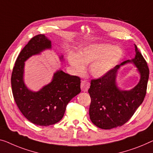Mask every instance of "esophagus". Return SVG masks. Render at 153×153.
Segmentation results:
<instances>
[{"instance_id":"esophagus-1","label":"esophagus","mask_w":153,"mask_h":153,"mask_svg":"<svg viewBox=\"0 0 153 153\" xmlns=\"http://www.w3.org/2000/svg\"><path fill=\"white\" fill-rule=\"evenodd\" d=\"M90 86V84L89 82H88L86 80H83L81 82V88L84 92H86L88 91V88H89Z\"/></svg>"}]
</instances>
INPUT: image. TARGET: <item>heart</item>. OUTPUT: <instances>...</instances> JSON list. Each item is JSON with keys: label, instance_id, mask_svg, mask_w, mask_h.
<instances>
[{"label": "heart", "instance_id": "1", "mask_svg": "<svg viewBox=\"0 0 153 153\" xmlns=\"http://www.w3.org/2000/svg\"><path fill=\"white\" fill-rule=\"evenodd\" d=\"M123 56L122 50L108 44H93L82 48L77 55L70 53L68 61L73 70L77 74L84 72L85 66L90 65L91 75L101 77L112 70Z\"/></svg>", "mask_w": 153, "mask_h": 153}]
</instances>
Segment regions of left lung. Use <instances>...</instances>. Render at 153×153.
Masks as SVG:
<instances>
[{
	"instance_id": "left-lung-1",
	"label": "left lung",
	"mask_w": 153,
	"mask_h": 153,
	"mask_svg": "<svg viewBox=\"0 0 153 153\" xmlns=\"http://www.w3.org/2000/svg\"><path fill=\"white\" fill-rule=\"evenodd\" d=\"M135 57L115 66L105 76L92 79L88 89L91 102L90 119L102 129L122 126L131 119L144 100L146 93L149 69L147 62L135 45ZM133 63L140 75L138 84L131 90H122L116 83L118 70L123 65Z\"/></svg>"
}]
</instances>
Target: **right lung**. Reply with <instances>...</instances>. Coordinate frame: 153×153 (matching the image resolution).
Instances as JSON below:
<instances>
[{
  "mask_svg": "<svg viewBox=\"0 0 153 153\" xmlns=\"http://www.w3.org/2000/svg\"><path fill=\"white\" fill-rule=\"evenodd\" d=\"M51 48V41L45 35L34 36L18 55L11 78L13 96L20 112L30 122L42 126L62 120L68 103L81 91L80 78L60 69L54 73L51 82L39 91L27 88L24 81L25 62ZM59 58L62 60V55Z\"/></svg>",
  "mask_w": 153,
  "mask_h": 153,
  "instance_id": "right-lung-1",
  "label": "right lung"
}]
</instances>
